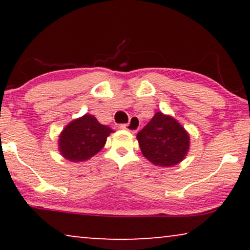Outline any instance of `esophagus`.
Wrapping results in <instances>:
<instances>
[{
    "mask_svg": "<svg viewBox=\"0 0 250 250\" xmlns=\"http://www.w3.org/2000/svg\"><path fill=\"white\" fill-rule=\"evenodd\" d=\"M139 125H140L139 119L136 117H132L128 124H121V125H119V128L127 129V131H131L132 133H135L136 131H138Z\"/></svg>",
    "mask_w": 250,
    "mask_h": 250,
    "instance_id": "34e87169",
    "label": "esophagus"
}]
</instances>
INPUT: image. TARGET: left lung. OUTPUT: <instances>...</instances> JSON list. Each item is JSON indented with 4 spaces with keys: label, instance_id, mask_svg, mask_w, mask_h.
<instances>
[{
    "label": "left lung",
    "instance_id": "left-lung-1",
    "mask_svg": "<svg viewBox=\"0 0 250 250\" xmlns=\"http://www.w3.org/2000/svg\"><path fill=\"white\" fill-rule=\"evenodd\" d=\"M140 149L156 166L170 167L182 162L189 150L190 136L170 116L156 112L136 135Z\"/></svg>",
    "mask_w": 250,
    "mask_h": 250
}]
</instances>
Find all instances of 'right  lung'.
Returning <instances> with one entry per match:
<instances>
[{
	"mask_svg": "<svg viewBox=\"0 0 250 250\" xmlns=\"http://www.w3.org/2000/svg\"><path fill=\"white\" fill-rule=\"evenodd\" d=\"M111 132L110 127L101 125L94 116L84 115L64 127L59 136V150L70 162H84L104 148Z\"/></svg>",
	"mask_w": 250,
	"mask_h": 250,
	"instance_id": "right-lung-1",
	"label": "right lung"
}]
</instances>
